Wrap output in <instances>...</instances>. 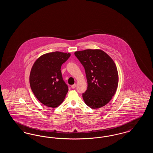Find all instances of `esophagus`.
<instances>
[{"label": "esophagus", "mask_w": 153, "mask_h": 153, "mask_svg": "<svg viewBox=\"0 0 153 153\" xmlns=\"http://www.w3.org/2000/svg\"><path fill=\"white\" fill-rule=\"evenodd\" d=\"M71 87H72V89H74L76 87V84H74V85H72Z\"/></svg>", "instance_id": "34e87169"}]
</instances>
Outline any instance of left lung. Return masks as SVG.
I'll list each match as a JSON object with an SVG mask.
<instances>
[{
  "instance_id": "obj_1",
  "label": "left lung",
  "mask_w": 153,
  "mask_h": 153,
  "mask_svg": "<svg viewBox=\"0 0 153 153\" xmlns=\"http://www.w3.org/2000/svg\"><path fill=\"white\" fill-rule=\"evenodd\" d=\"M74 54L84 66L87 79V89L82 94L84 101L92 109L105 105L118 86L119 76L114 61L100 49L75 51Z\"/></svg>"
}]
</instances>
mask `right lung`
Returning <instances> with one entry per match:
<instances>
[{"instance_id":"add662e5","label":"right lung","mask_w":153,"mask_h":153,"mask_svg":"<svg viewBox=\"0 0 153 153\" xmlns=\"http://www.w3.org/2000/svg\"><path fill=\"white\" fill-rule=\"evenodd\" d=\"M70 56L69 53H48L38 58L31 68V89L36 99L48 107H58L65 98L68 87L62 79L61 67Z\"/></svg>"}]
</instances>
